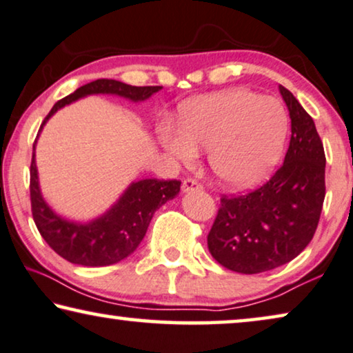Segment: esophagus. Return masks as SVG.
Returning a JSON list of instances; mask_svg holds the SVG:
<instances>
[{
    "label": "esophagus",
    "instance_id": "obj_1",
    "mask_svg": "<svg viewBox=\"0 0 353 353\" xmlns=\"http://www.w3.org/2000/svg\"><path fill=\"white\" fill-rule=\"evenodd\" d=\"M182 190L183 192H194V190L198 192V190H203V185L196 181V179L188 177L182 182Z\"/></svg>",
    "mask_w": 353,
    "mask_h": 353
}]
</instances>
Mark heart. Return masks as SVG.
<instances>
[{"label": "heart", "instance_id": "b5f03b06", "mask_svg": "<svg viewBox=\"0 0 353 353\" xmlns=\"http://www.w3.org/2000/svg\"><path fill=\"white\" fill-rule=\"evenodd\" d=\"M287 136V114L274 98L227 90L187 103L181 130L165 125L160 141L172 159L192 163L209 149V165L231 187H249L270 171Z\"/></svg>", "mask_w": 353, "mask_h": 353}]
</instances>
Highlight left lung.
Returning a JSON list of instances; mask_svg holds the SVG:
<instances>
[{
    "instance_id": "8db88e82",
    "label": "left lung",
    "mask_w": 353,
    "mask_h": 353,
    "mask_svg": "<svg viewBox=\"0 0 353 353\" xmlns=\"http://www.w3.org/2000/svg\"><path fill=\"white\" fill-rule=\"evenodd\" d=\"M292 138L281 168L255 190L222 194L208 234L210 255L230 271L259 274L292 261L317 230L325 199V150L314 120L285 87Z\"/></svg>"
}]
</instances>
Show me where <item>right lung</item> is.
<instances>
[{
  "mask_svg": "<svg viewBox=\"0 0 353 353\" xmlns=\"http://www.w3.org/2000/svg\"><path fill=\"white\" fill-rule=\"evenodd\" d=\"M160 88L159 85L134 87L114 81V79H98V81L79 87L74 93L57 101L42 125L60 108L85 94L112 93L133 99V101H143L150 94L159 92ZM179 192H181V181L177 179H170V181L144 179V181L134 182L119 199V203L103 217L85 225L66 222L52 212L42 199L34 154L31 159L30 199L36 228L52 250L74 265L109 266L133 254L145 236L155 210L163 206L168 199L174 198Z\"/></svg>",
  "mask_w": 353,
  "mask_h": 353,
  "instance_id": "right-lung-1",
  "label": "right lung"
}]
</instances>
